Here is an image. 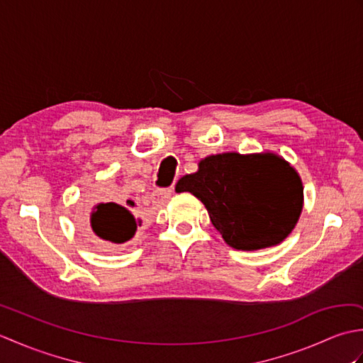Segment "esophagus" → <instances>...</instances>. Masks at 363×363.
<instances>
[{"instance_id":"1","label":"esophagus","mask_w":363,"mask_h":363,"mask_svg":"<svg viewBox=\"0 0 363 363\" xmlns=\"http://www.w3.org/2000/svg\"><path fill=\"white\" fill-rule=\"evenodd\" d=\"M173 195V187H167V189H157L152 191V203L154 204H164L169 196Z\"/></svg>"}]
</instances>
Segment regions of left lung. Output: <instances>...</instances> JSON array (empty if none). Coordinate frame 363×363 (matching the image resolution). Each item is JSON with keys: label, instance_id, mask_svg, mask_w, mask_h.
<instances>
[{"label": "left lung", "instance_id": "obj_1", "mask_svg": "<svg viewBox=\"0 0 363 363\" xmlns=\"http://www.w3.org/2000/svg\"><path fill=\"white\" fill-rule=\"evenodd\" d=\"M198 172L176 184L201 201L215 229L235 250L254 251L281 243L303 211V182L272 152H225L199 162Z\"/></svg>", "mask_w": 363, "mask_h": 363}]
</instances>
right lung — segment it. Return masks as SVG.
<instances>
[{
  "label": "right lung",
  "mask_w": 363,
  "mask_h": 363,
  "mask_svg": "<svg viewBox=\"0 0 363 363\" xmlns=\"http://www.w3.org/2000/svg\"><path fill=\"white\" fill-rule=\"evenodd\" d=\"M138 215V207L133 199H126V204H98L91 212L89 234L106 248H120L137 234L142 225Z\"/></svg>",
  "instance_id": "right-lung-1"
}]
</instances>
